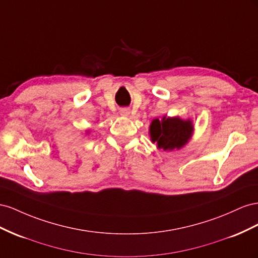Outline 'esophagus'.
I'll return each mask as SVG.
<instances>
[{
    "mask_svg": "<svg viewBox=\"0 0 258 258\" xmlns=\"http://www.w3.org/2000/svg\"><path fill=\"white\" fill-rule=\"evenodd\" d=\"M120 113H121V115L126 116V115L130 114V110H128L127 108H122V109L120 110Z\"/></svg>",
    "mask_w": 258,
    "mask_h": 258,
    "instance_id": "34e87169",
    "label": "esophagus"
}]
</instances>
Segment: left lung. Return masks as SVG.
Here are the masks:
<instances>
[{
	"mask_svg": "<svg viewBox=\"0 0 258 258\" xmlns=\"http://www.w3.org/2000/svg\"><path fill=\"white\" fill-rule=\"evenodd\" d=\"M194 125L190 120H181L179 116H163L162 120H152L149 134L152 143L158 145L159 149L172 151L180 149L192 136Z\"/></svg>",
	"mask_w": 258,
	"mask_h": 258,
	"instance_id": "left-lung-1",
	"label": "left lung"
}]
</instances>
